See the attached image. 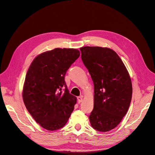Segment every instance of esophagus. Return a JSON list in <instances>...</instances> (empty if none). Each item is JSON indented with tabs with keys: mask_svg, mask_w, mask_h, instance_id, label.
Masks as SVG:
<instances>
[{
	"mask_svg": "<svg viewBox=\"0 0 155 155\" xmlns=\"http://www.w3.org/2000/svg\"><path fill=\"white\" fill-rule=\"evenodd\" d=\"M77 100H78V104H80L81 102H82V101H83V97H82V96L78 97H77Z\"/></svg>",
	"mask_w": 155,
	"mask_h": 155,
	"instance_id": "34e87169",
	"label": "esophagus"
}]
</instances>
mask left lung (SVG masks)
<instances>
[{
    "instance_id": "obj_1",
    "label": "left lung",
    "mask_w": 155,
    "mask_h": 155,
    "mask_svg": "<svg viewBox=\"0 0 155 155\" xmlns=\"http://www.w3.org/2000/svg\"><path fill=\"white\" fill-rule=\"evenodd\" d=\"M80 50L94 84V107L89 121L98 131H111L120 123L130 106V75L121 58L110 48L84 46Z\"/></svg>"
}]
</instances>
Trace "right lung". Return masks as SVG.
<instances>
[{"instance_id":"right-lung-1","label":"right lung","mask_w":155,"mask_h":155,"mask_svg":"<svg viewBox=\"0 0 155 155\" xmlns=\"http://www.w3.org/2000/svg\"><path fill=\"white\" fill-rule=\"evenodd\" d=\"M79 56L77 49L55 48L39 54L28 68L23 101L35 120L48 131L62 128L77 103V98L69 93L64 77ZM63 87L64 92H58Z\"/></svg>"}]
</instances>
